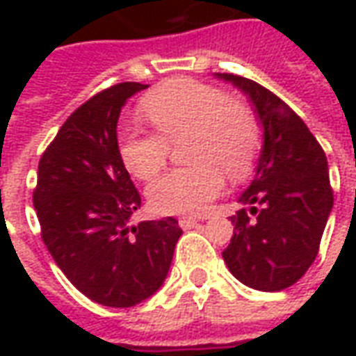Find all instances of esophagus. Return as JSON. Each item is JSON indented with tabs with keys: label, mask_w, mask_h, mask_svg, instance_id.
<instances>
[{
	"label": "esophagus",
	"mask_w": 356,
	"mask_h": 356,
	"mask_svg": "<svg viewBox=\"0 0 356 356\" xmlns=\"http://www.w3.org/2000/svg\"><path fill=\"white\" fill-rule=\"evenodd\" d=\"M200 223L196 217H181L179 219V225H181V229H193V227H196V225Z\"/></svg>",
	"instance_id": "34e87169"
}]
</instances>
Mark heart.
I'll return each mask as SVG.
<instances>
[{
  "instance_id": "1",
  "label": "heart",
  "mask_w": 356,
  "mask_h": 356,
  "mask_svg": "<svg viewBox=\"0 0 356 356\" xmlns=\"http://www.w3.org/2000/svg\"><path fill=\"white\" fill-rule=\"evenodd\" d=\"M156 131L122 125L118 148L135 177L152 179L165 165L170 143L185 140L183 154L193 165L171 170L150 183L148 200L160 213H200L216 200L225 177H246L254 165L261 131L246 102L193 78L162 83L140 102Z\"/></svg>"
}]
</instances>
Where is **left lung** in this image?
<instances>
[{"mask_svg":"<svg viewBox=\"0 0 356 356\" xmlns=\"http://www.w3.org/2000/svg\"><path fill=\"white\" fill-rule=\"evenodd\" d=\"M248 95L263 127L255 177L231 217L223 259L240 282L280 291L305 275L318 254L334 206L326 154L305 122L275 93L234 74H217Z\"/></svg>","mask_w":356,"mask_h":356,"instance_id":"8db88e82","label":"left lung"}]
</instances>
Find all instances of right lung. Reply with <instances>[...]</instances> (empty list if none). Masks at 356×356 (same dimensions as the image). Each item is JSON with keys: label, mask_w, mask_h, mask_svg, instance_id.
Here are the masks:
<instances>
[{"label": "right lung", "mask_w": 356, "mask_h": 356, "mask_svg": "<svg viewBox=\"0 0 356 356\" xmlns=\"http://www.w3.org/2000/svg\"><path fill=\"white\" fill-rule=\"evenodd\" d=\"M140 89L147 86L124 81L83 102L38 165L43 244L83 296L106 307H133L160 290L183 234L173 217L129 225L140 194L122 162L116 127Z\"/></svg>", "instance_id": "right-lung-1"}]
</instances>
